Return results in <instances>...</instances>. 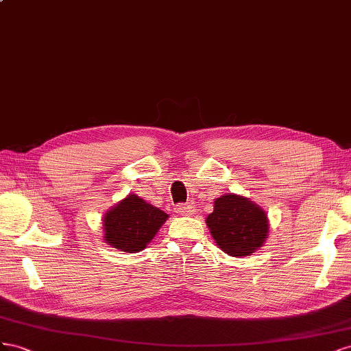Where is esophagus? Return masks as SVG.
I'll return each mask as SVG.
<instances>
[{
	"label": "esophagus",
	"mask_w": 351,
	"mask_h": 351,
	"mask_svg": "<svg viewBox=\"0 0 351 351\" xmlns=\"http://www.w3.org/2000/svg\"><path fill=\"white\" fill-rule=\"evenodd\" d=\"M176 213L178 215H182V216H186V215H191L194 210H193V206H189V204H186V203H179L178 206H176Z\"/></svg>",
	"instance_id": "esophagus-1"
}]
</instances>
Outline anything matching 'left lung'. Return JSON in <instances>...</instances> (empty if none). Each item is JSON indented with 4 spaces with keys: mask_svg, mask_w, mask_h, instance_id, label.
I'll list each match as a JSON object with an SVG mask.
<instances>
[{
    "mask_svg": "<svg viewBox=\"0 0 351 351\" xmlns=\"http://www.w3.org/2000/svg\"><path fill=\"white\" fill-rule=\"evenodd\" d=\"M207 226L217 245L234 257L254 253L267 237V216L247 198L226 194L215 202Z\"/></svg>",
    "mask_w": 351,
    "mask_h": 351,
    "instance_id": "obj_1",
    "label": "left lung"
}]
</instances>
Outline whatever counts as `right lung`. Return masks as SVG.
<instances>
[{"label": "right lung", "mask_w": 351, "mask_h": 351, "mask_svg": "<svg viewBox=\"0 0 351 351\" xmlns=\"http://www.w3.org/2000/svg\"><path fill=\"white\" fill-rule=\"evenodd\" d=\"M167 215L145 203L138 195H129L104 217L106 241L122 252H139L152 241Z\"/></svg>", "instance_id": "obj_1"}]
</instances>
